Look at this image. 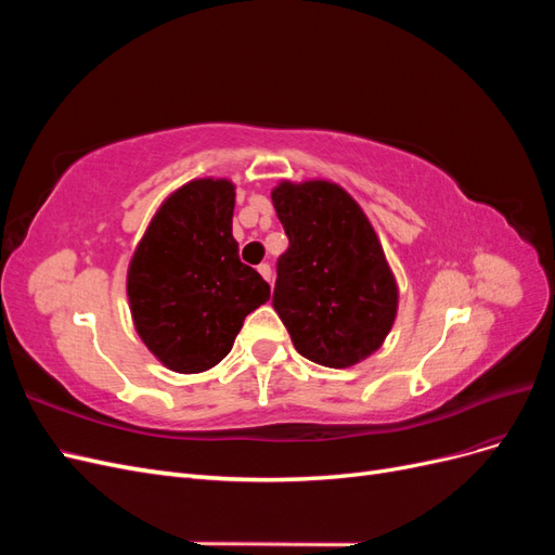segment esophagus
I'll return each mask as SVG.
<instances>
[{"label": "esophagus", "instance_id": "1", "mask_svg": "<svg viewBox=\"0 0 555 555\" xmlns=\"http://www.w3.org/2000/svg\"><path fill=\"white\" fill-rule=\"evenodd\" d=\"M257 271H259V275H261L266 282H271V278H273L271 266H268V263H259V266H257Z\"/></svg>", "mask_w": 555, "mask_h": 555}]
</instances>
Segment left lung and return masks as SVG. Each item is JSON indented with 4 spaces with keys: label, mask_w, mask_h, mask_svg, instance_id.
<instances>
[{
    "label": "left lung",
    "mask_w": 555,
    "mask_h": 555,
    "mask_svg": "<svg viewBox=\"0 0 555 555\" xmlns=\"http://www.w3.org/2000/svg\"><path fill=\"white\" fill-rule=\"evenodd\" d=\"M273 206L289 238L273 308L298 354L349 367L384 345L398 314V282L354 196L331 180H280Z\"/></svg>",
    "instance_id": "1"
}]
</instances>
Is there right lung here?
<instances>
[{"mask_svg":"<svg viewBox=\"0 0 555 555\" xmlns=\"http://www.w3.org/2000/svg\"><path fill=\"white\" fill-rule=\"evenodd\" d=\"M236 184L196 178L162 201L127 268L129 310L143 345L180 375L206 373L233 347L245 317L271 298L238 259Z\"/></svg>","mask_w":555,"mask_h":555,"instance_id":"right-lung-1","label":"right lung"}]
</instances>
